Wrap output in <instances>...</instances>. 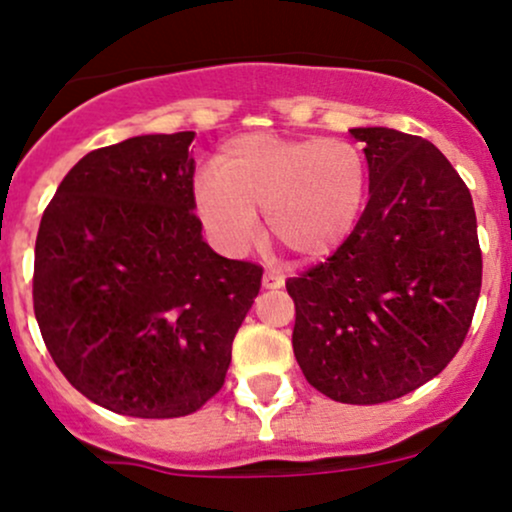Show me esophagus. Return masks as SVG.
Returning <instances> with one entry per match:
<instances>
[{
	"label": "esophagus",
	"mask_w": 512,
	"mask_h": 512,
	"mask_svg": "<svg viewBox=\"0 0 512 512\" xmlns=\"http://www.w3.org/2000/svg\"><path fill=\"white\" fill-rule=\"evenodd\" d=\"M262 286L264 289H281V286H284V276L279 272H264Z\"/></svg>",
	"instance_id": "1"
}]
</instances>
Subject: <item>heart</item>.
Returning <instances> with one entry per match:
<instances>
[{
  "mask_svg": "<svg viewBox=\"0 0 512 512\" xmlns=\"http://www.w3.org/2000/svg\"><path fill=\"white\" fill-rule=\"evenodd\" d=\"M216 173L195 182V209L228 252L267 233L298 262L327 257L354 231L368 190L366 158L354 144L325 137L243 134L223 144Z\"/></svg>",
  "mask_w": 512,
  "mask_h": 512,
  "instance_id": "b5f03b06",
  "label": "heart"
}]
</instances>
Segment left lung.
I'll return each instance as SVG.
<instances>
[{"mask_svg": "<svg viewBox=\"0 0 512 512\" xmlns=\"http://www.w3.org/2000/svg\"><path fill=\"white\" fill-rule=\"evenodd\" d=\"M366 144L370 199L325 262L286 281L293 354L334 402L380 404L428 383L455 358L481 291L472 195L426 139L351 129Z\"/></svg>", "mask_w": 512, "mask_h": 512, "instance_id": "left-lung-1", "label": "left lung"}]
</instances>
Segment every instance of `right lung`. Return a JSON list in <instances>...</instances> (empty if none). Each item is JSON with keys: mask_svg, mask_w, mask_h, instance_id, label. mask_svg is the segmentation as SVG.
I'll use <instances>...</instances> for the list:
<instances>
[{"mask_svg": "<svg viewBox=\"0 0 512 512\" xmlns=\"http://www.w3.org/2000/svg\"><path fill=\"white\" fill-rule=\"evenodd\" d=\"M195 132L103 146L64 175L35 238L33 310L81 395L115 414L175 419L223 387L262 267L202 240Z\"/></svg>", "mask_w": 512, "mask_h": 512, "instance_id": "add662e5", "label": "right lung"}]
</instances>
